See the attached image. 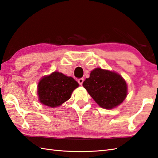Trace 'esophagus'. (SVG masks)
Masks as SVG:
<instances>
[{
    "mask_svg": "<svg viewBox=\"0 0 158 158\" xmlns=\"http://www.w3.org/2000/svg\"><path fill=\"white\" fill-rule=\"evenodd\" d=\"M83 81H84V79H83V78H81V79H78V83H79V85H82V84H83Z\"/></svg>",
    "mask_w": 158,
    "mask_h": 158,
    "instance_id": "34e87169",
    "label": "esophagus"
}]
</instances>
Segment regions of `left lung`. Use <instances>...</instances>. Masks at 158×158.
Here are the masks:
<instances>
[{
  "label": "left lung",
  "mask_w": 158,
  "mask_h": 158,
  "mask_svg": "<svg viewBox=\"0 0 158 158\" xmlns=\"http://www.w3.org/2000/svg\"><path fill=\"white\" fill-rule=\"evenodd\" d=\"M83 86L95 102L106 109H112L120 105L127 96V85L118 73L100 68L91 72Z\"/></svg>",
  "instance_id": "left-lung-1"
}]
</instances>
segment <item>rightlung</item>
Wrapping results in <instances>:
<instances>
[{"instance_id":"add662e5","label":"right lung","mask_w":158,"mask_h":158,"mask_svg":"<svg viewBox=\"0 0 158 158\" xmlns=\"http://www.w3.org/2000/svg\"><path fill=\"white\" fill-rule=\"evenodd\" d=\"M79 83L71 77L54 72L40 79L38 95L40 103L51 108L58 107L70 99Z\"/></svg>"}]
</instances>
